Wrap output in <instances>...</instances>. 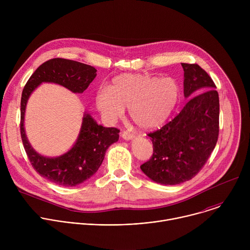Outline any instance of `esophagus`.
Segmentation results:
<instances>
[{"mask_svg":"<svg viewBox=\"0 0 250 250\" xmlns=\"http://www.w3.org/2000/svg\"><path fill=\"white\" fill-rule=\"evenodd\" d=\"M122 136H123L125 139L128 140V139H131V138L134 136V134H133L132 132L128 131V130H124V131L122 132Z\"/></svg>","mask_w":250,"mask_h":250,"instance_id":"1","label":"esophagus"}]
</instances>
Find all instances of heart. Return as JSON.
Segmentation results:
<instances>
[{"label": "heart", "mask_w": 250, "mask_h": 250, "mask_svg": "<svg viewBox=\"0 0 250 250\" xmlns=\"http://www.w3.org/2000/svg\"><path fill=\"white\" fill-rule=\"evenodd\" d=\"M180 86L173 78L149 74H122L115 77L109 89L98 92L99 111L110 121L124 116L129 109L131 120L141 128L161 126L172 115L180 97Z\"/></svg>", "instance_id": "b5f03b06"}]
</instances>
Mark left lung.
I'll use <instances>...</instances> for the list:
<instances>
[{
  "mask_svg": "<svg viewBox=\"0 0 250 250\" xmlns=\"http://www.w3.org/2000/svg\"><path fill=\"white\" fill-rule=\"evenodd\" d=\"M184 95L182 111L160 129L149 132L153 154L140 169L151 180L176 185L195 177L215 148L220 130V101L216 84L198 64L182 63Z\"/></svg>",
  "mask_w": 250,
  "mask_h": 250,
  "instance_id": "obj_1",
  "label": "left lung"
}]
</instances>
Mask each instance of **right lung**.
I'll return each mask as SVG.
<instances>
[{"label":"right lung","mask_w":250,"mask_h":250,"mask_svg":"<svg viewBox=\"0 0 250 250\" xmlns=\"http://www.w3.org/2000/svg\"><path fill=\"white\" fill-rule=\"evenodd\" d=\"M97 70L90 65L64 58H53L42 63L27 80L21 100V136L33 169L48 181L64 187H73L92 177L101 166L105 150L119 139L120 129L104 127L88 114L74 146L67 153L48 158L37 153L30 146L23 128L27 99L42 82L62 85L74 93H83L96 77Z\"/></svg>","instance_id":"1"}]
</instances>
